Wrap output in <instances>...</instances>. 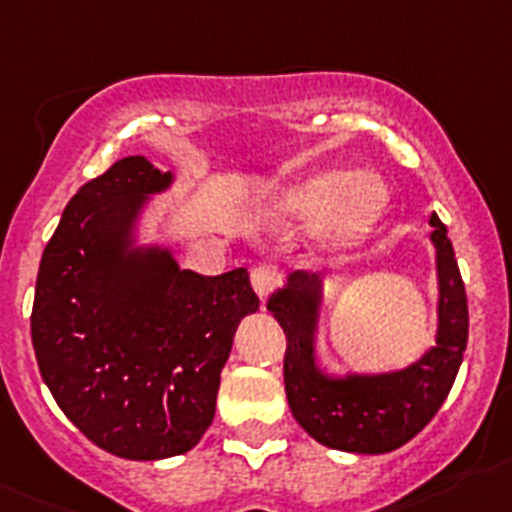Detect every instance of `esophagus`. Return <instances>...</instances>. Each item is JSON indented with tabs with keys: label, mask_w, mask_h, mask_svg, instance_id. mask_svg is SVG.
<instances>
[{
	"label": "esophagus",
	"mask_w": 512,
	"mask_h": 512,
	"mask_svg": "<svg viewBox=\"0 0 512 512\" xmlns=\"http://www.w3.org/2000/svg\"><path fill=\"white\" fill-rule=\"evenodd\" d=\"M279 281V271H276L274 266H256V269L251 271V284L253 289H256V294L261 297V302L279 287Z\"/></svg>",
	"instance_id": "obj_1"
}]
</instances>
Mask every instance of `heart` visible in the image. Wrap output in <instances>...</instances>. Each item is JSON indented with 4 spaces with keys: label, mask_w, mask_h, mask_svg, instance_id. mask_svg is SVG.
<instances>
[{
    "label": "heart",
    "mask_w": 512,
    "mask_h": 512,
    "mask_svg": "<svg viewBox=\"0 0 512 512\" xmlns=\"http://www.w3.org/2000/svg\"><path fill=\"white\" fill-rule=\"evenodd\" d=\"M284 205L292 215L312 223L335 220V243L348 248L363 241L381 220L388 205V190L370 175L327 170L292 187Z\"/></svg>",
    "instance_id": "b5f03b06"
}]
</instances>
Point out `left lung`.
<instances>
[{"label":"left lung","instance_id":"obj_1","mask_svg":"<svg viewBox=\"0 0 512 512\" xmlns=\"http://www.w3.org/2000/svg\"><path fill=\"white\" fill-rule=\"evenodd\" d=\"M431 243L437 248L439 327L437 345L409 368L393 373L332 378L314 355L322 281L304 271L289 274L287 287L271 294L266 309L287 335L284 386L297 424L309 437L340 452L386 454L414 439L452 391L462 365L470 314L462 274L447 228L434 213Z\"/></svg>","mask_w":512,"mask_h":512}]
</instances>
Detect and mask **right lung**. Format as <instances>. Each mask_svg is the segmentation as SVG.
Segmentation results:
<instances>
[{
	"mask_svg": "<svg viewBox=\"0 0 512 512\" xmlns=\"http://www.w3.org/2000/svg\"><path fill=\"white\" fill-rule=\"evenodd\" d=\"M172 172L124 157L65 205L42 253L32 348L55 403L124 459L190 452L215 416L220 370L246 314V269L200 276L167 248L134 246L149 195Z\"/></svg>",
	"mask_w": 512,
	"mask_h": 512,
	"instance_id": "right-lung-1",
	"label": "right lung"
}]
</instances>
